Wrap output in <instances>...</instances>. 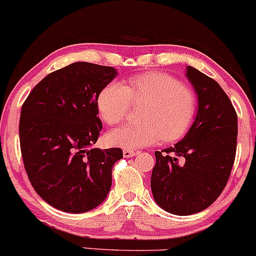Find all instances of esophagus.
Returning <instances> with one entry per match:
<instances>
[{"label": "esophagus", "mask_w": 256, "mask_h": 256, "mask_svg": "<svg viewBox=\"0 0 256 256\" xmlns=\"http://www.w3.org/2000/svg\"><path fill=\"white\" fill-rule=\"evenodd\" d=\"M136 154V152L134 150H123V156H124L126 158H128V157H133Z\"/></svg>", "instance_id": "esophagus-1"}]
</instances>
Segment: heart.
<instances>
[{
    "label": "heart",
    "mask_w": 256,
    "mask_h": 256,
    "mask_svg": "<svg viewBox=\"0 0 256 256\" xmlns=\"http://www.w3.org/2000/svg\"><path fill=\"white\" fill-rule=\"evenodd\" d=\"M142 105L140 124H126L108 132V144L136 150L164 140L175 142L188 133L196 114V96L188 86L164 72H145L126 84H106L96 99L100 117L110 126L126 120L130 106Z\"/></svg>",
    "instance_id": "heart-1"
}]
</instances>
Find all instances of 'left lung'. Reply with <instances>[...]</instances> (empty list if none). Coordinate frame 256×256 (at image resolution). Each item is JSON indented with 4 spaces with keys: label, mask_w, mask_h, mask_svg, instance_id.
<instances>
[{
    "label": "left lung",
    "mask_w": 256,
    "mask_h": 256,
    "mask_svg": "<svg viewBox=\"0 0 256 256\" xmlns=\"http://www.w3.org/2000/svg\"><path fill=\"white\" fill-rule=\"evenodd\" d=\"M186 77L197 94L196 118L173 148L154 152L151 175L154 202L174 215L213 204L225 188L237 148V114L219 83L192 66Z\"/></svg>",
    "instance_id": "1"
}]
</instances>
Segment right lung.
Wrapping results in <instances>:
<instances>
[{"mask_svg":"<svg viewBox=\"0 0 256 256\" xmlns=\"http://www.w3.org/2000/svg\"><path fill=\"white\" fill-rule=\"evenodd\" d=\"M116 68L78 62L46 76L22 104L20 150L28 180L43 200L84 213L110 192L120 148H92L102 130L96 99Z\"/></svg>","mask_w":256,"mask_h":256,"instance_id":"1","label":"right lung"}]
</instances>
